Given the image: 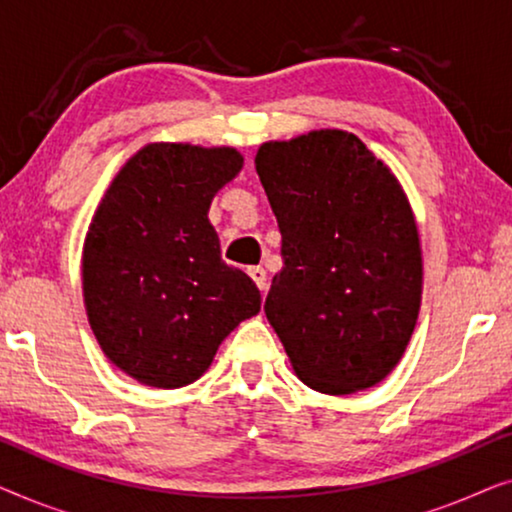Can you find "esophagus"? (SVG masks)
I'll use <instances>...</instances> for the list:
<instances>
[{
  "label": "esophagus",
  "instance_id": "34e87169",
  "mask_svg": "<svg viewBox=\"0 0 512 512\" xmlns=\"http://www.w3.org/2000/svg\"><path fill=\"white\" fill-rule=\"evenodd\" d=\"M249 277L254 279V284L261 289V293H265V289H268V272L261 265H256V268H249Z\"/></svg>",
  "mask_w": 512,
  "mask_h": 512
}]
</instances>
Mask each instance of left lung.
Segmentation results:
<instances>
[{
	"label": "left lung",
	"instance_id": "8db88e82",
	"mask_svg": "<svg viewBox=\"0 0 512 512\" xmlns=\"http://www.w3.org/2000/svg\"><path fill=\"white\" fill-rule=\"evenodd\" d=\"M256 172L284 258L265 317L293 370L321 394L373 387L403 356L422 300V249L403 188L342 130L263 144Z\"/></svg>",
	"mask_w": 512,
	"mask_h": 512
}]
</instances>
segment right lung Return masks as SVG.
I'll return each instance as SVG.
<instances>
[{
    "mask_svg": "<svg viewBox=\"0 0 512 512\" xmlns=\"http://www.w3.org/2000/svg\"><path fill=\"white\" fill-rule=\"evenodd\" d=\"M242 170L235 149L149 144L111 181L83 247V300L102 352L137 382L191 384L261 291L221 261L207 219Z\"/></svg>",
    "mask_w": 512,
    "mask_h": 512,
    "instance_id": "add662e5",
    "label": "right lung"
}]
</instances>
